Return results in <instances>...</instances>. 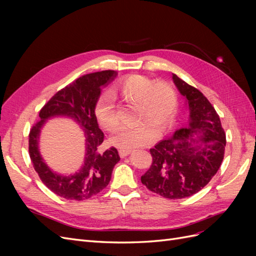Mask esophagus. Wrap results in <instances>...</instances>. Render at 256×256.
<instances>
[{
	"mask_svg": "<svg viewBox=\"0 0 256 256\" xmlns=\"http://www.w3.org/2000/svg\"><path fill=\"white\" fill-rule=\"evenodd\" d=\"M118 152H120V156L122 158H125L126 156H128V154L131 152V150H120Z\"/></svg>",
	"mask_w": 256,
	"mask_h": 256,
	"instance_id": "esophagus-1",
	"label": "esophagus"
}]
</instances>
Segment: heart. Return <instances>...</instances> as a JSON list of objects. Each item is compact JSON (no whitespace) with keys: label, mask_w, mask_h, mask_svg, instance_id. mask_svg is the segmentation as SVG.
I'll list each match as a JSON object with an SVG mask.
<instances>
[{"label":"heart","mask_w":256,"mask_h":256,"mask_svg":"<svg viewBox=\"0 0 256 256\" xmlns=\"http://www.w3.org/2000/svg\"><path fill=\"white\" fill-rule=\"evenodd\" d=\"M113 94L130 104H136V125L122 126L111 136V143L120 150H132L152 142L156 134L171 125L177 112V96L168 84L154 83L141 74H131L114 85ZM95 118L98 125L106 131L118 125L113 98L108 92L99 96L95 104Z\"/></svg>","instance_id":"obj_1"}]
</instances>
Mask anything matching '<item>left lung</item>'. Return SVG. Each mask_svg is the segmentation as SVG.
<instances>
[{"mask_svg": "<svg viewBox=\"0 0 256 256\" xmlns=\"http://www.w3.org/2000/svg\"><path fill=\"white\" fill-rule=\"evenodd\" d=\"M190 115L186 128L150 148L152 164L142 177L146 188L166 198L196 194L218 172L226 138L219 115L208 99L173 74Z\"/></svg>", "mask_w": 256, "mask_h": 256, "instance_id": "8db88e82", "label": "left lung"}]
</instances>
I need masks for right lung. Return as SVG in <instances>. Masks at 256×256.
I'll list each match as a JSON object with an SVG mask.
<instances>
[{
	"mask_svg": "<svg viewBox=\"0 0 256 256\" xmlns=\"http://www.w3.org/2000/svg\"><path fill=\"white\" fill-rule=\"evenodd\" d=\"M118 72L104 70L80 76L58 90L40 112V120L28 134V152L35 171L42 182L56 196L66 200H83L102 191L110 182L114 166L120 161L115 147L99 152L104 142V132L95 118V104L102 94V88L114 80ZM64 116L74 119L82 128L86 136V157L78 172L62 176L45 164L39 148L40 131L46 120Z\"/></svg>",
	"mask_w": 256,
	"mask_h": 256,
	"instance_id": "1",
	"label": "right lung"
}]
</instances>
